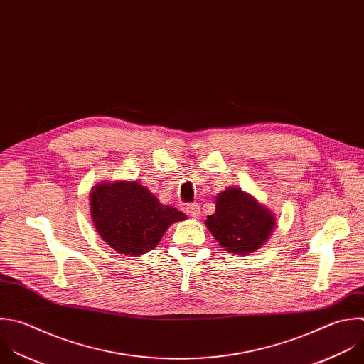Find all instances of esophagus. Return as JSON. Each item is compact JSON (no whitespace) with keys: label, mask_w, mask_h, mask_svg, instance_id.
Listing matches in <instances>:
<instances>
[{"label":"esophagus","mask_w":364,"mask_h":364,"mask_svg":"<svg viewBox=\"0 0 364 364\" xmlns=\"http://www.w3.org/2000/svg\"><path fill=\"white\" fill-rule=\"evenodd\" d=\"M186 210H187V214H188L190 217H193V218H196V217H198V215L201 214V211H200V203H190V204H187Z\"/></svg>","instance_id":"esophagus-1"}]
</instances>
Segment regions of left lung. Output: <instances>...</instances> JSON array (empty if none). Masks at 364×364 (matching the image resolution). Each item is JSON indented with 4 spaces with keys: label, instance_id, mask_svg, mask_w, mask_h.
Segmentation results:
<instances>
[{
    "label": "left lung",
    "instance_id": "left-lung-1",
    "mask_svg": "<svg viewBox=\"0 0 364 364\" xmlns=\"http://www.w3.org/2000/svg\"><path fill=\"white\" fill-rule=\"evenodd\" d=\"M274 215L252 196L230 187L215 198V213L205 220L218 245L228 253L256 252L272 234Z\"/></svg>",
    "mask_w": 364,
    "mask_h": 364
}]
</instances>
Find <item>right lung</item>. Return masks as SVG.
I'll return each mask as SVG.
<instances>
[{
	"mask_svg": "<svg viewBox=\"0 0 364 364\" xmlns=\"http://www.w3.org/2000/svg\"><path fill=\"white\" fill-rule=\"evenodd\" d=\"M94 225L107 245L124 256H141L154 249L171 223L186 215L163 205L139 183L98 184L90 196Z\"/></svg>",
	"mask_w": 364,
	"mask_h": 364,
	"instance_id": "add662e5",
	"label": "right lung"
}]
</instances>
